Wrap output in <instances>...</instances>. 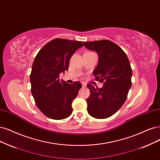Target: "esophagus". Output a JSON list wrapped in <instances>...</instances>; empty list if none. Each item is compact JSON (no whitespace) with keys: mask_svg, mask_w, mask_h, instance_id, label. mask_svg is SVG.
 I'll list each match as a JSON object with an SVG mask.
<instances>
[{"mask_svg":"<svg viewBox=\"0 0 160 160\" xmlns=\"http://www.w3.org/2000/svg\"><path fill=\"white\" fill-rule=\"evenodd\" d=\"M82 87H86V84L84 83V82H82Z\"/></svg>","mask_w":160,"mask_h":160,"instance_id":"1","label":"esophagus"}]
</instances>
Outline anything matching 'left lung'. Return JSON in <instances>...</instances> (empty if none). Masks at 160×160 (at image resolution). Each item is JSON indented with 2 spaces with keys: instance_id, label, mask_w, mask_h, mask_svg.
Listing matches in <instances>:
<instances>
[{
  "instance_id": "obj_1",
  "label": "left lung",
  "mask_w": 160,
  "mask_h": 160,
  "mask_svg": "<svg viewBox=\"0 0 160 160\" xmlns=\"http://www.w3.org/2000/svg\"><path fill=\"white\" fill-rule=\"evenodd\" d=\"M86 49L96 51L98 64L93 70L96 80L103 82L102 88L88 84L90 95L87 99L88 112L96 119H106L125 102L132 86V68L126 53L109 40L83 42Z\"/></svg>"
}]
</instances>
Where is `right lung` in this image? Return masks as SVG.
Here are the masks:
<instances>
[{
	"instance_id": "right-lung-1",
	"label": "right lung",
	"mask_w": 160,
	"mask_h": 160,
	"mask_svg": "<svg viewBox=\"0 0 160 160\" xmlns=\"http://www.w3.org/2000/svg\"><path fill=\"white\" fill-rule=\"evenodd\" d=\"M83 46L81 41L55 39L38 52L30 74L32 93L39 109L47 117L61 120L72 113V103L82 84H73L58 78L68 70L69 61L76 51Z\"/></svg>"
}]
</instances>
